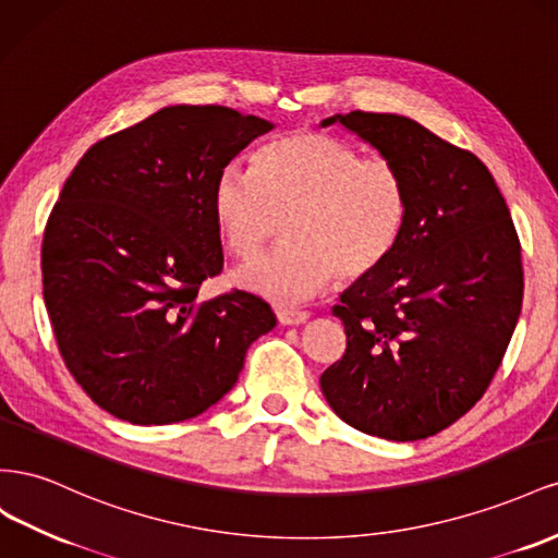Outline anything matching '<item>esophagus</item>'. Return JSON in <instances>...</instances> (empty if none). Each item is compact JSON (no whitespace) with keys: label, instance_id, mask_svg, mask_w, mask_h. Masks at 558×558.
<instances>
[{"label":"esophagus","instance_id":"obj_1","mask_svg":"<svg viewBox=\"0 0 558 558\" xmlns=\"http://www.w3.org/2000/svg\"><path fill=\"white\" fill-rule=\"evenodd\" d=\"M276 317L280 325H304L308 320V313L306 311H294V308H278Z\"/></svg>","mask_w":558,"mask_h":558}]
</instances>
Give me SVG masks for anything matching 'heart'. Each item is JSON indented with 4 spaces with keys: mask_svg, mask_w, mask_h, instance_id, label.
I'll list each match as a JSON object with an SVG mask.
<instances>
[{
    "mask_svg": "<svg viewBox=\"0 0 558 558\" xmlns=\"http://www.w3.org/2000/svg\"><path fill=\"white\" fill-rule=\"evenodd\" d=\"M221 243L238 259L257 257L288 219L290 245L235 274L245 290L276 301H301L337 276L369 278L400 245L409 186L388 158H362L345 142L292 131L264 145L254 170L229 163L210 189Z\"/></svg>",
    "mask_w": 558,
    "mask_h": 558,
    "instance_id": "b5f03b06",
    "label": "heart"
}]
</instances>
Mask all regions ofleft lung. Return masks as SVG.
<instances>
[{
  "instance_id": "left-lung-1",
  "label": "left lung",
  "mask_w": 558,
  "mask_h": 558,
  "mask_svg": "<svg viewBox=\"0 0 558 558\" xmlns=\"http://www.w3.org/2000/svg\"><path fill=\"white\" fill-rule=\"evenodd\" d=\"M341 123L402 170L409 217L392 257L341 294L345 353L320 376L333 413L360 433L416 441L482 400L523 299L507 203L474 154L400 114Z\"/></svg>"
}]
</instances>
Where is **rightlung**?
Returning a JSON list of instances; mask_svg holds the SVG:
<instances>
[{
  "mask_svg": "<svg viewBox=\"0 0 558 558\" xmlns=\"http://www.w3.org/2000/svg\"><path fill=\"white\" fill-rule=\"evenodd\" d=\"M268 131L231 107H163L95 142L62 186L44 231V301L70 374L111 416H198L276 327L254 294L196 299L225 264L215 174Z\"/></svg>",
  "mask_w": 558,
  "mask_h": 558,
  "instance_id": "1",
  "label": "right lung"
}]
</instances>
